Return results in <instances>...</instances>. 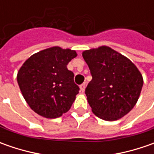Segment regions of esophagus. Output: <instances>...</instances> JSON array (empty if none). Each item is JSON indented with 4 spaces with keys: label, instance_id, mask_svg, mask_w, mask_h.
Returning <instances> with one entry per match:
<instances>
[{
    "label": "esophagus",
    "instance_id": "esophagus-1",
    "mask_svg": "<svg viewBox=\"0 0 154 154\" xmlns=\"http://www.w3.org/2000/svg\"><path fill=\"white\" fill-rule=\"evenodd\" d=\"M86 83H83V84H81L80 86V91L82 92H85V89H86Z\"/></svg>",
    "mask_w": 154,
    "mask_h": 154
}]
</instances>
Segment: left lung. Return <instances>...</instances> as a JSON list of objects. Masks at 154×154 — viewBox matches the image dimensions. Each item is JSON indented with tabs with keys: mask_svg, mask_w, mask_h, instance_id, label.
<instances>
[{
	"mask_svg": "<svg viewBox=\"0 0 154 154\" xmlns=\"http://www.w3.org/2000/svg\"><path fill=\"white\" fill-rule=\"evenodd\" d=\"M82 56L92 77L85 92L92 112L105 121L127 115L137 103L143 86L137 67L104 45L83 51Z\"/></svg>",
	"mask_w": 154,
	"mask_h": 154,
	"instance_id": "obj_1",
	"label": "left lung"
}]
</instances>
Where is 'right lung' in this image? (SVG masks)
Returning a JSON list of instances; mask_svg holds the SVG:
<instances>
[{"label": "right lung", "mask_w": 154, "mask_h": 154, "mask_svg": "<svg viewBox=\"0 0 154 154\" xmlns=\"http://www.w3.org/2000/svg\"><path fill=\"white\" fill-rule=\"evenodd\" d=\"M77 56L75 51L54 46L33 54L17 74L21 93L37 114L57 118L71 108L80 87L67 65Z\"/></svg>", "instance_id": "right-lung-1"}]
</instances>
